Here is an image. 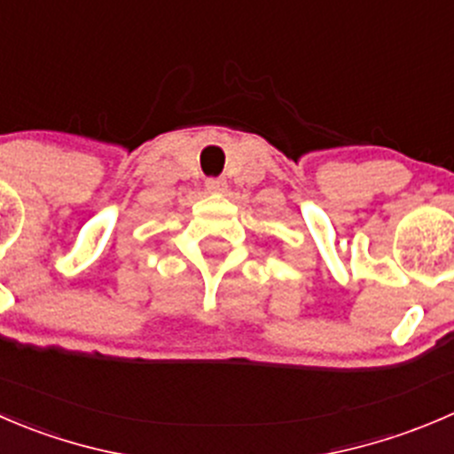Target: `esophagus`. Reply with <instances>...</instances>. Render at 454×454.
<instances>
[{
    "label": "esophagus",
    "mask_w": 454,
    "mask_h": 454,
    "mask_svg": "<svg viewBox=\"0 0 454 454\" xmlns=\"http://www.w3.org/2000/svg\"><path fill=\"white\" fill-rule=\"evenodd\" d=\"M206 188L210 192H223L226 191V179L223 177H208L206 179Z\"/></svg>",
    "instance_id": "obj_1"
}]
</instances>
